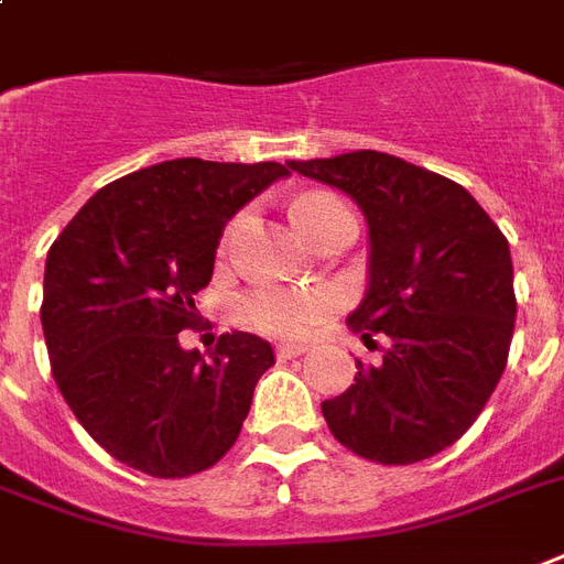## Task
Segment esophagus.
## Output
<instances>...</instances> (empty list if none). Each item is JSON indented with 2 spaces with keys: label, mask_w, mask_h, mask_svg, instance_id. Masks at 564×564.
<instances>
[{
  "label": "esophagus",
  "mask_w": 564,
  "mask_h": 564,
  "mask_svg": "<svg viewBox=\"0 0 564 564\" xmlns=\"http://www.w3.org/2000/svg\"><path fill=\"white\" fill-rule=\"evenodd\" d=\"M307 351V346L304 343H281L278 349H274V355L281 360H290V358H299V355H304Z\"/></svg>",
  "instance_id": "esophagus-1"
}]
</instances>
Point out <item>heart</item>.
Wrapping results in <instances>:
<instances>
[{
	"label": "heart",
	"mask_w": 564,
	"mask_h": 564,
	"mask_svg": "<svg viewBox=\"0 0 564 564\" xmlns=\"http://www.w3.org/2000/svg\"><path fill=\"white\" fill-rule=\"evenodd\" d=\"M339 206L343 204L330 195H304L292 204V221L299 225L301 234H307L316 221H322ZM230 234H234V227H227L225 245ZM330 304L334 299L325 290H257L239 299L236 311L248 328L274 334V337H295L325 319Z\"/></svg>",
	"instance_id": "obj_1"
}]
</instances>
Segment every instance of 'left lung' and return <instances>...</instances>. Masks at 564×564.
Returning <instances> with one entry per match:
<instances>
[{
  "label": "left lung",
  "instance_id": "1",
  "mask_svg": "<svg viewBox=\"0 0 564 564\" xmlns=\"http://www.w3.org/2000/svg\"><path fill=\"white\" fill-rule=\"evenodd\" d=\"M360 206L369 227V290L349 316L364 343H387L376 367L322 402L330 435L360 458H432L482 414L514 330L506 236L467 188L378 150L290 162Z\"/></svg>",
  "mask_w": 564,
  "mask_h": 564
}]
</instances>
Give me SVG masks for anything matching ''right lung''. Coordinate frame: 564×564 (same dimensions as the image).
I'll return each mask as SVG.
<instances>
[{"mask_svg": "<svg viewBox=\"0 0 564 564\" xmlns=\"http://www.w3.org/2000/svg\"><path fill=\"white\" fill-rule=\"evenodd\" d=\"M281 162L171 159L115 180L46 253L41 325L55 384L82 429L132 470L183 479L236 444L253 387L274 364L234 330L215 351L180 346L213 278L221 230Z\"/></svg>", "mask_w": 564, "mask_h": 564, "instance_id": "add662e5", "label": "right lung"}]
</instances>
